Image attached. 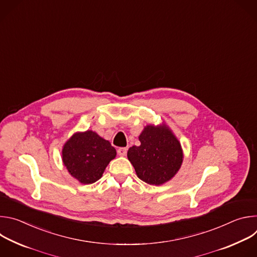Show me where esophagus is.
<instances>
[{
	"label": "esophagus",
	"instance_id": "34e87169",
	"mask_svg": "<svg viewBox=\"0 0 257 257\" xmlns=\"http://www.w3.org/2000/svg\"><path fill=\"white\" fill-rule=\"evenodd\" d=\"M118 155L121 157H125L127 155V149L126 148H120L118 150Z\"/></svg>",
	"mask_w": 257,
	"mask_h": 257
}]
</instances>
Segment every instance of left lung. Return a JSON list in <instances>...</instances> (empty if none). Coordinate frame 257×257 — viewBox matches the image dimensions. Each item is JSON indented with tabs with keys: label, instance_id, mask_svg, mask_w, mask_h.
<instances>
[{
	"label": "left lung",
	"instance_id": "left-lung-1",
	"mask_svg": "<svg viewBox=\"0 0 257 257\" xmlns=\"http://www.w3.org/2000/svg\"><path fill=\"white\" fill-rule=\"evenodd\" d=\"M140 145H133L127 157L137 177L150 185L160 186L170 181L183 163L180 141L165 123L146 125L139 135Z\"/></svg>",
	"mask_w": 257,
	"mask_h": 257
}]
</instances>
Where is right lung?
I'll return each mask as SVG.
<instances>
[{
	"label": "right lung",
	"mask_w": 257,
	"mask_h": 257,
	"mask_svg": "<svg viewBox=\"0 0 257 257\" xmlns=\"http://www.w3.org/2000/svg\"><path fill=\"white\" fill-rule=\"evenodd\" d=\"M116 150L109 141L96 132L87 130L73 134L63 145L62 161L69 174L81 184H92L99 180Z\"/></svg>",
	"instance_id": "1"
}]
</instances>
